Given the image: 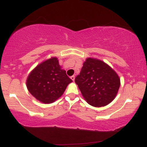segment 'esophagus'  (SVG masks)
<instances>
[{
    "label": "esophagus",
    "mask_w": 147,
    "mask_h": 147,
    "mask_svg": "<svg viewBox=\"0 0 147 147\" xmlns=\"http://www.w3.org/2000/svg\"><path fill=\"white\" fill-rule=\"evenodd\" d=\"M70 78H71V79H72V81H75V76H72V77H70Z\"/></svg>",
    "instance_id": "esophagus-1"
}]
</instances>
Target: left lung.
<instances>
[{"mask_svg": "<svg viewBox=\"0 0 147 147\" xmlns=\"http://www.w3.org/2000/svg\"><path fill=\"white\" fill-rule=\"evenodd\" d=\"M75 82L84 99L94 107L110 104L120 86V79L113 69L103 61L91 57L84 62Z\"/></svg>", "mask_w": 147, "mask_h": 147, "instance_id": "obj_1", "label": "left lung"}]
</instances>
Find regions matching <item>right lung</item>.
Instances as JSON below:
<instances>
[{"instance_id":"1","label":"right lung","mask_w":147,"mask_h":147,"mask_svg":"<svg viewBox=\"0 0 147 147\" xmlns=\"http://www.w3.org/2000/svg\"><path fill=\"white\" fill-rule=\"evenodd\" d=\"M72 82L61 68L57 57L43 61L30 72L26 80L28 90L37 100L51 104L63 95Z\"/></svg>"}]
</instances>
